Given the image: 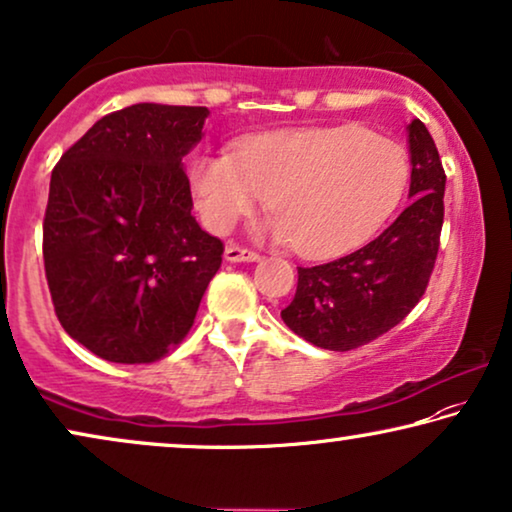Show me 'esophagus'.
I'll return each instance as SVG.
<instances>
[{
	"label": "esophagus",
	"mask_w": 512,
	"mask_h": 512,
	"mask_svg": "<svg viewBox=\"0 0 512 512\" xmlns=\"http://www.w3.org/2000/svg\"><path fill=\"white\" fill-rule=\"evenodd\" d=\"M225 259L227 262H257V259H262V255L255 253V250H248V248H241V246H227L225 250Z\"/></svg>",
	"instance_id": "esophagus-1"
}]
</instances>
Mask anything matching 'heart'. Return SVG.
I'll return each mask as SVG.
<instances>
[{
    "label": "heart",
    "instance_id": "obj_1",
    "mask_svg": "<svg viewBox=\"0 0 512 512\" xmlns=\"http://www.w3.org/2000/svg\"><path fill=\"white\" fill-rule=\"evenodd\" d=\"M408 178L401 143L357 125L255 134L234 155H204L190 171L211 232L232 229L269 197L271 234L306 257L364 243L399 206Z\"/></svg>",
    "mask_w": 512,
    "mask_h": 512
}]
</instances>
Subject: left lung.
<instances>
[{
    "mask_svg": "<svg viewBox=\"0 0 512 512\" xmlns=\"http://www.w3.org/2000/svg\"><path fill=\"white\" fill-rule=\"evenodd\" d=\"M413 201L378 239L318 266H297L299 283L280 318L325 350H355L383 336L417 306L434 271L443 229L445 171L422 120H410Z\"/></svg>",
    "mask_w": 512,
    "mask_h": 512,
    "instance_id": "obj_1",
    "label": "left lung"
}]
</instances>
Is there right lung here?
<instances>
[{"label": "right lung", "mask_w": 512, "mask_h": 512, "mask_svg": "<svg viewBox=\"0 0 512 512\" xmlns=\"http://www.w3.org/2000/svg\"><path fill=\"white\" fill-rule=\"evenodd\" d=\"M206 106L134 104L55 164L43 266L64 331L97 357L150 364L190 331L225 246L192 218L183 157Z\"/></svg>", "instance_id": "1"}]
</instances>
